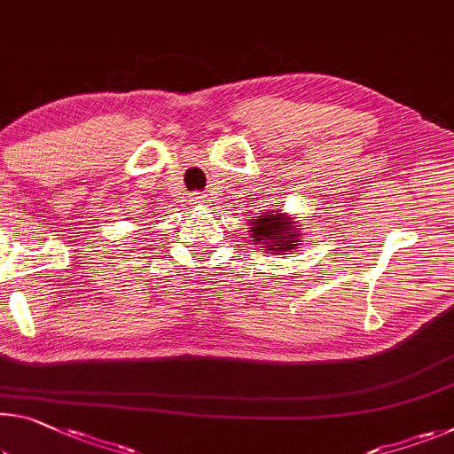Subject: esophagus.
Listing matches in <instances>:
<instances>
[{"label": "esophagus", "mask_w": 454, "mask_h": 454, "mask_svg": "<svg viewBox=\"0 0 454 454\" xmlns=\"http://www.w3.org/2000/svg\"><path fill=\"white\" fill-rule=\"evenodd\" d=\"M193 201H196V204H207V196H204V193H196V196H193Z\"/></svg>", "instance_id": "1"}]
</instances>
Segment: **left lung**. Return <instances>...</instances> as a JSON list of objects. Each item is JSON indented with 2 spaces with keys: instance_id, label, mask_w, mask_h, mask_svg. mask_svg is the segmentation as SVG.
I'll return each mask as SVG.
<instances>
[{
  "instance_id": "obj_1",
  "label": "left lung",
  "mask_w": 454,
  "mask_h": 454,
  "mask_svg": "<svg viewBox=\"0 0 454 454\" xmlns=\"http://www.w3.org/2000/svg\"><path fill=\"white\" fill-rule=\"evenodd\" d=\"M254 222H250V232L258 244H264L266 250L272 253H289L294 247H299L301 234L293 228V220L283 218L280 214H264L254 215Z\"/></svg>"
}]
</instances>
